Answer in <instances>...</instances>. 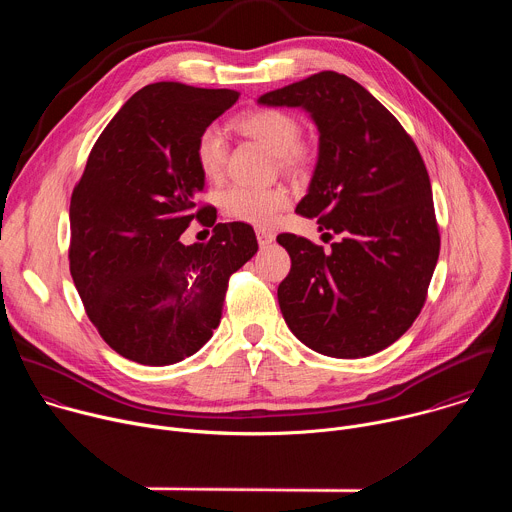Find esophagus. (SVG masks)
I'll return each instance as SVG.
<instances>
[{
	"mask_svg": "<svg viewBox=\"0 0 512 512\" xmlns=\"http://www.w3.org/2000/svg\"><path fill=\"white\" fill-rule=\"evenodd\" d=\"M273 241H275V235H273L271 231H267V229H257V243H259L261 249H263V247H269Z\"/></svg>",
	"mask_w": 512,
	"mask_h": 512,
	"instance_id": "34e87169",
	"label": "esophagus"
}]
</instances>
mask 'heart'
<instances>
[{
    "mask_svg": "<svg viewBox=\"0 0 512 512\" xmlns=\"http://www.w3.org/2000/svg\"><path fill=\"white\" fill-rule=\"evenodd\" d=\"M239 129L263 143L279 158L283 170H300L310 162V154L300 145V123L294 115L279 109H259L243 115ZM196 160L202 174L216 180L223 174L227 160V137L218 125H208L200 131L196 141ZM223 210L241 223L265 227L271 225L277 214L289 204V192L281 186L249 188L233 186L223 194Z\"/></svg>",
    "mask_w": 512,
    "mask_h": 512,
    "instance_id": "heart-1",
    "label": "heart"
}]
</instances>
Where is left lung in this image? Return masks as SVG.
Masks as SVG:
<instances>
[{
  "instance_id": "left-lung-1",
  "label": "left lung",
  "mask_w": 512,
  "mask_h": 512,
  "mask_svg": "<svg viewBox=\"0 0 512 512\" xmlns=\"http://www.w3.org/2000/svg\"><path fill=\"white\" fill-rule=\"evenodd\" d=\"M291 107L318 129V158L296 212L316 216L332 251L283 233L289 275L277 287L285 324L308 348L362 358L419 316L440 257L431 184L413 139L356 81L324 70L257 99Z\"/></svg>"
}]
</instances>
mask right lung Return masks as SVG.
Masks as SVG:
<instances>
[{
	"mask_svg": "<svg viewBox=\"0 0 512 512\" xmlns=\"http://www.w3.org/2000/svg\"><path fill=\"white\" fill-rule=\"evenodd\" d=\"M239 99L229 89L154 83L109 121L70 198V275L103 340L121 356L166 367L198 352L221 322L229 277L257 253L245 223H216L184 246L204 174L196 141Z\"/></svg>",
	"mask_w": 512,
	"mask_h": 512,
	"instance_id": "right-lung-1",
	"label": "right lung"
}]
</instances>
